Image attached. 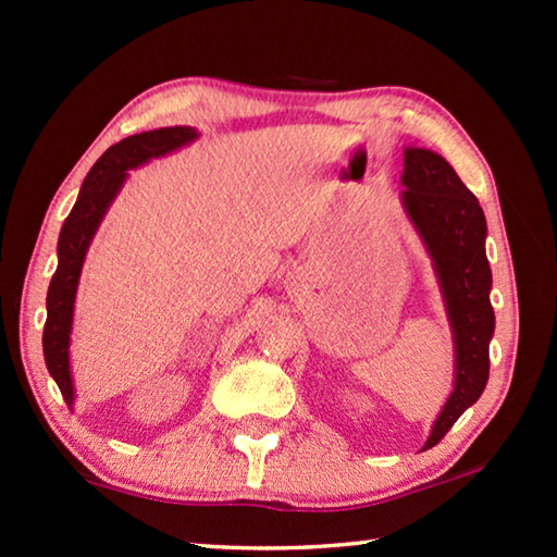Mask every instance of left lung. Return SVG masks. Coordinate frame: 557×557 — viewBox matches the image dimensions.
Instances as JSON below:
<instances>
[{
	"label": "left lung",
	"instance_id": "left-lung-1",
	"mask_svg": "<svg viewBox=\"0 0 557 557\" xmlns=\"http://www.w3.org/2000/svg\"><path fill=\"white\" fill-rule=\"evenodd\" d=\"M403 154L400 203L432 260L455 342V388L422 447L430 449L486 388L494 336L492 268L484 248L486 219L476 196L432 149L408 147Z\"/></svg>",
	"mask_w": 557,
	"mask_h": 557
}]
</instances>
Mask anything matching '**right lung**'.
<instances>
[{
    "label": "right lung",
    "mask_w": 557,
    "mask_h": 557,
    "mask_svg": "<svg viewBox=\"0 0 557 557\" xmlns=\"http://www.w3.org/2000/svg\"><path fill=\"white\" fill-rule=\"evenodd\" d=\"M199 132L194 127H159L139 135L125 137L102 154L81 186L78 201L63 221L59 235V268H55L49 295H46V324H44V358L51 379L61 388L63 400L73 405L75 388L71 375V332L75 292H78L83 262L96 238L98 225L106 219L110 203L115 201L122 184L127 182L129 169L147 164L149 159L176 152L194 143Z\"/></svg>",
    "instance_id": "1"
}]
</instances>
